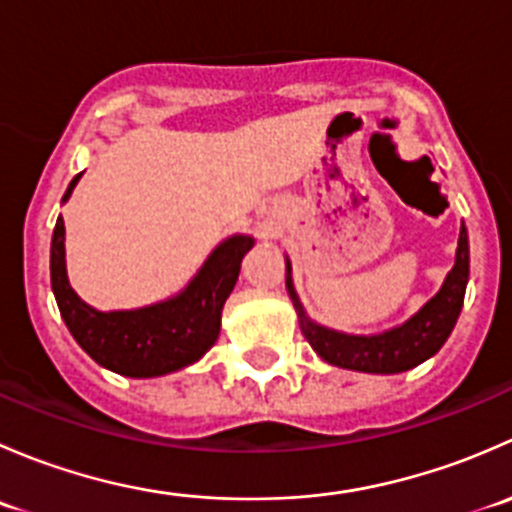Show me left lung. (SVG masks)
<instances>
[{"mask_svg":"<svg viewBox=\"0 0 512 512\" xmlns=\"http://www.w3.org/2000/svg\"><path fill=\"white\" fill-rule=\"evenodd\" d=\"M466 282L468 232L466 225H463L461 235H458L456 265L448 272L443 287L438 289L436 297H431L418 309V314H414L409 322L391 329V332L376 334V337H349V334H339L332 332V329L319 327V324L309 322L304 317L302 304H299L297 294H294L292 277H287V289L294 302V309L299 314L302 334L324 361L342 366V369L366 371V374H399V371L414 369V366L426 361L428 356H433L443 347L453 324H456L458 314H461L463 297H466Z\"/></svg>","mask_w":512,"mask_h":512,"instance_id":"1","label":"left lung"}]
</instances>
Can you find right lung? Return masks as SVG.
I'll return each mask as SVG.
<instances>
[{
  "instance_id": "right-lung-1",
  "label": "right lung",
  "mask_w": 512,
  "mask_h": 512,
  "mask_svg": "<svg viewBox=\"0 0 512 512\" xmlns=\"http://www.w3.org/2000/svg\"><path fill=\"white\" fill-rule=\"evenodd\" d=\"M79 178L81 173L71 180L64 200H69ZM250 247L252 237L235 235L225 240L188 289L168 302L133 312H96L76 297L66 280L64 220L59 215L51 237V289L71 337L96 364L131 379H148L183 369L213 347L220 334L223 304Z\"/></svg>"
}]
</instances>
